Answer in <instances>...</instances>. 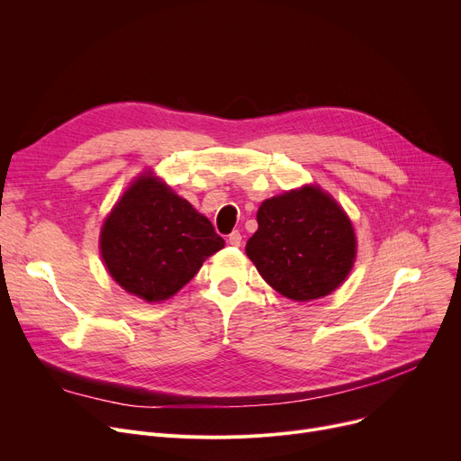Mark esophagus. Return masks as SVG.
Masks as SVG:
<instances>
[{
	"label": "esophagus",
	"instance_id": "esophagus-1",
	"mask_svg": "<svg viewBox=\"0 0 461 461\" xmlns=\"http://www.w3.org/2000/svg\"><path fill=\"white\" fill-rule=\"evenodd\" d=\"M228 243H230L231 247H240V243H243V235H240L239 231H231V233L228 235Z\"/></svg>",
	"mask_w": 461,
	"mask_h": 461
}]
</instances>
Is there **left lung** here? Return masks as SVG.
<instances>
[{
	"instance_id": "1",
	"label": "left lung",
	"mask_w": 461,
	"mask_h": 461,
	"mask_svg": "<svg viewBox=\"0 0 461 461\" xmlns=\"http://www.w3.org/2000/svg\"><path fill=\"white\" fill-rule=\"evenodd\" d=\"M355 233L348 214L318 186L265 200L247 256L271 287L306 303L329 295L349 275Z\"/></svg>"
}]
</instances>
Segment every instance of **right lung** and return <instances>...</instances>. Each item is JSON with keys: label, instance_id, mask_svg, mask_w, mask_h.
Segmentation results:
<instances>
[{"label": "right lung", "instance_id": "1", "mask_svg": "<svg viewBox=\"0 0 461 461\" xmlns=\"http://www.w3.org/2000/svg\"><path fill=\"white\" fill-rule=\"evenodd\" d=\"M224 239L186 200L143 176L117 202L101 231V254L129 294L158 303L177 294Z\"/></svg>", "mask_w": 461, "mask_h": 461}]
</instances>
